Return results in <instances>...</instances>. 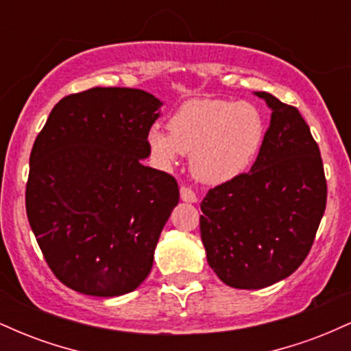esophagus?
I'll use <instances>...</instances> for the list:
<instances>
[{"mask_svg": "<svg viewBox=\"0 0 351 351\" xmlns=\"http://www.w3.org/2000/svg\"><path fill=\"white\" fill-rule=\"evenodd\" d=\"M180 196H181V199L186 201V203H196V201H198V198H196V195H195V191H193V189L189 186H181L180 188Z\"/></svg>", "mask_w": 351, "mask_h": 351, "instance_id": "obj_1", "label": "esophagus"}]
</instances>
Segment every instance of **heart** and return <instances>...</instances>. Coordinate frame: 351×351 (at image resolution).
Returning <instances> with one entry per match:
<instances>
[{"mask_svg":"<svg viewBox=\"0 0 351 351\" xmlns=\"http://www.w3.org/2000/svg\"><path fill=\"white\" fill-rule=\"evenodd\" d=\"M148 130L153 158L168 168L180 153L189 155L193 175L219 184L247 170L264 143L265 125L259 108L228 99H193L184 102L168 122Z\"/></svg>","mask_w":351,"mask_h":351,"instance_id":"b5f03b06","label":"heart"}]
</instances>
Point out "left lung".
I'll return each mask as SVG.
<instances>
[{"instance_id":"left-lung-1","label":"left lung","mask_w":351,"mask_h":351,"mask_svg":"<svg viewBox=\"0 0 351 351\" xmlns=\"http://www.w3.org/2000/svg\"><path fill=\"white\" fill-rule=\"evenodd\" d=\"M271 125L251 171L211 188L201 203L208 264L234 289H264L304 263L327 204L318 145L295 107L256 92Z\"/></svg>"}]
</instances>
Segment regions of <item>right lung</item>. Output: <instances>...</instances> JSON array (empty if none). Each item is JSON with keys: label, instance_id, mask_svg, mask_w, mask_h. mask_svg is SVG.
<instances>
[{"label": "right lung", "instance_id": "1", "mask_svg": "<svg viewBox=\"0 0 351 351\" xmlns=\"http://www.w3.org/2000/svg\"><path fill=\"white\" fill-rule=\"evenodd\" d=\"M162 106L140 88H88L59 100L36 138L27 219L47 265L72 291L123 295L152 271L180 199L171 175L142 163Z\"/></svg>", "mask_w": 351, "mask_h": 351}]
</instances>
